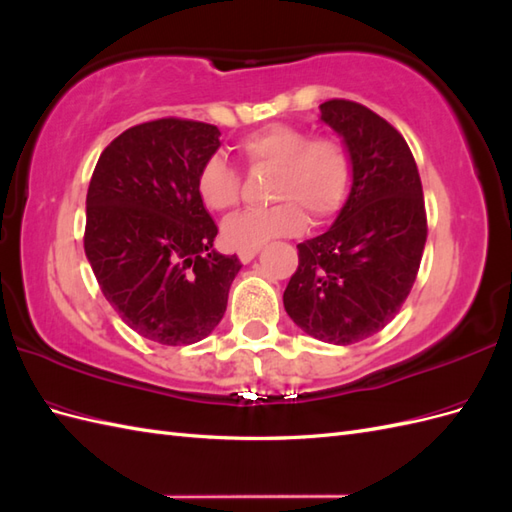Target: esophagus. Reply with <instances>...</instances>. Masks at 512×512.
<instances>
[{
	"instance_id": "obj_1",
	"label": "esophagus",
	"mask_w": 512,
	"mask_h": 512,
	"mask_svg": "<svg viewBox=\"0 0 512 512\" xmlns=\"http://www.w3.org/2000/svg\"><path fill=\"white\" fill-rule=\"evenodd\" d=\"M256 254H258V247H254V250H239V260L243 262V265H247V262L254 260Z\"/></svg>"
}]
</instances>
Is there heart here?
I'll return each instance as SVG.
<instances>
[{
  "instance_id": "obj_1",
  "label": "heart",
  "mask_w": 512,
  "mask_h": 512,
  "mask_svg": "<svg viewBox=\"0 0 512 512\" xmlns=\"http://www.w3.org/2000/svg\"><path fill=\"white\" fill-rule=\"evenodd\" d=\"M250 168H273L269 196L273 207L230 218L224 243L232 250H254L271 239L292 237L309 224L331 220L342 209L352 181V158L335 136H312L286 123L260 128L237 145ZM196 192L205 207L228 211L241 198V175L222 156H211L196 175Z\"/></svg>"
}]
</instances>
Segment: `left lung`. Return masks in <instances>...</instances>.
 <instances>
[{
	"instance_id": "1",
	"label": "left lung",
	"mask_w": 512,
	"mask_h": 512,
	"mask_svg": "<svg viewBox=\"0 0 512 512\" xmlns=\"http://www.w3.org/2000/svg\"><path fill=\"white\" fill-rule=\"evenodd\" d=\"M320 119L344 138L352 188L335 224L297 245L284 307L307 335L350 346L382 331L408 299L427 213L412 151L389 121L339 98L320 104Z\"/></svg>"
}]
</instances>
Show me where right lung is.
I'll return each instance as SVG.
<instances>
[{
	"mask_svg": "<svg viewBox=\"0 0 512 512\" xmlns=\"http://www.w3.org/2000/svg\"><path fill=\"white\" fill-rule=\"evenodd\" d=\"M218 147L211 123H138L102 151L89 181L83 241L100 290L132 331L162 346L218 327L241 269L213 250L218 226L196 192Z\"/></svg>",
	"mask_w": 512,
	"mask_h": 512,
	"instance_id": "obj_1",
	"label": "right lung"
}]
</instances>
